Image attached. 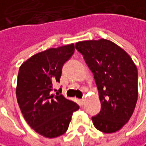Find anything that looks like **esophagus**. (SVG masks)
<instances>
[{
    "mask_svg": "<svg viewBox=\"0 0 146 146\" xmlns=\"http://www.w3.org/2000/svg\"><path fill=\"white\" fill-rule=\"evenodd\" d=\"M81 102H82V104H84V99H82V100H81Z\"/></svg>",
    "mask_w": 146,
    "mask_h": 146,
    "instance_id": "esophagus-1",
    "label": "esophagus"
}]
</instances>
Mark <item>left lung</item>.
<instances>
[{
	"label": "left lung",
	"mask_w": 146,
	"mask_h": 146,
	"mask_svg": "<svg viewBox=\"0 0 146 146\" xmlns=\"http://www.w3.org/2000/svg\"><path fill=\"white\" fill-rule=\"evenodd\" d=\"M76 49L84 56L99 90L100 112L92 117L104 133L119 130L130 119L138 99V71L121 47L106 39L78 42Z\"/></svg>",
	"instance_id": "obj_1"
}]
</instances>
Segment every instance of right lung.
Instances as JSON below:
<instances>
[{"mask_svg": "<svg viewBox=\"0 0 146 146\" xmlns=\"http://www.w3.org/2000/svg\"><path fill=\"white\" fill-rule=\"evenodd\" d=\"M74 48L73 44L49 48L31 57L19 68L17 99L21 111L27 124L46 138L63 135L73 113L79 109L75 102L59 94L62 88H52V84L60 82L62 67Z\"/></svg>", "mask_w": 146, "mask_h": 146, "instance_id": "obj_1", "label": "right lung"}]
</instances>
